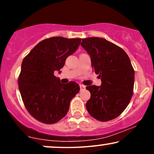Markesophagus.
Listing matches in <instances>:
<instances>
[{
	"mask_svg": "<svg viewBox=\"0 0 154 154\" xmlns=\"http://www.w3.org/2000/svg\"><path fill=\"white\" fill-rule=\"evenodd\" d=\"M79 88H80V90H81V91H82V90H85V85H79Z\"/></svg>",
	"mask_w": 154,
	"mask_h": 154,
	"instance_id": "34e87169",
	"label": "esophagus"
}]
</instances>
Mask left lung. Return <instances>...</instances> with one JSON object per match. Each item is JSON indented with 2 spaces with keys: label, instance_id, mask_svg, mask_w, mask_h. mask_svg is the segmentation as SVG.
I'll return each mask as SVG.
<instances>
[{
  "label": "left lung",
  "instance_id": "obj_1",
  "mask_svg": "<svg viewBox=\"0 0 154 154\" xmlns=\"http://www.w3.org/2000/svg\"><path fill=\"white\" fill-rule=\"evenodd\" d=\"M81 45L91 58V65L101 85H88L91 98L86 103L90 115L100 122L119 116L133 94L135 71L122 48L100 38L82 39Z\"/></svg>",
  "mask_w": 154,
  "mask_h": 154
}]
</instances>
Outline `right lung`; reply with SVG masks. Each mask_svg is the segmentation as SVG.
<instances>
[{"label": "right lung", "instance_id": "right-lung-1", "mask_svg": "<svg viewBox=\"0 0 154 154\" xmlns=\"http://www.w3.org/2000/svg\"><path fill=\"white\" fill-rule=\"evenodd\" d=\"M81 40L63 37L45 39L23 59L19 89L26 110L40 122L54 124L64 117L70 101L79 93L77 83L62 84L54 72L64 66L66 58L77 51Z\"/></svg>", "mask_w": 154, "mask_h": 154}]
</instances>
